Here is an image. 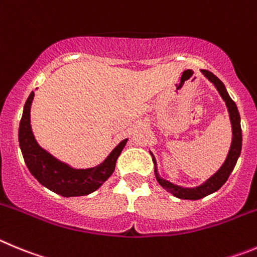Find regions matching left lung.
<instances>
[{
	"instance_id": "1",
	"label": "left lung",
	"mask_w": 257,
	"mask_h": 257,
	"mask_svg": "<svg viewBox=\"0 0 257 257\" xmlns=\"http://www.w3.org/2000/svg\"><path fill=\"white\" fill-rule=\"evenodd\" d=\"M201 73L215 85V88L218 89L219 94L221 96V98L225 102L226 107H228V112H229V119L230 124H232V143H230V149L228 155H226V159L224 161L223 165L220 166L218 172L215 173L214 175L209 178L206 182H203L201 186L197 187H182L177 186V184L169 182V180L164 179L160 177L159 172H157V164L155 160V156L152 155V160L155 164V175H156V179L159 182L161 187L164 189H166L168 192H170L173 196L178 198H182V200H200V198L206 197V196L211 195L214 192L218 191L221 186L226 182V179L229 178L230 173L233 172L235 164H237L238 157L241 155L242 150V129H241V116H239V112H238L237 105L234 103V101L230 98V96L226 92L225 85L223 84L220 79H219L216 75L211 73V71L207 70H201Z\"/></svg>"
}]
</instances>
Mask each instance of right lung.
Here are the masks:
<instances>
[{
  "mask_svg": "<svg viewBox=\"0 0 257 257\" xmlns=\"http://www.w3.org/2000/svg\"><path fill=\"white\" fill-rule=\"evenodd\" d=\"M33 98L34 92H32L24 105L19 125L20 150L32 175L46 188L64 197L85 196L100 188L114 173L117 157L128 140L121 141L100 165L88 169L71 168L42 149L34 138L31 125V106Z\"/></svg>",
  "mask_w": 257,
  "mask_h": 257,
  "instance_id": "1",
  "label": "right lung"
}]
</instances>
